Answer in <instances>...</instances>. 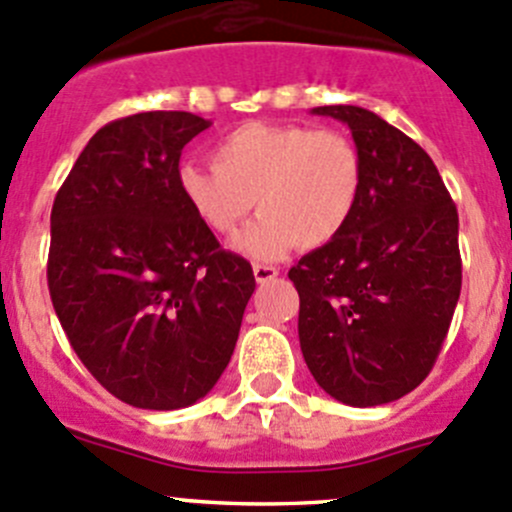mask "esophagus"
<instances>
[{
	"mask_svg": "<svg viewBox=\"0 0 512 512\" xmlns=\"http://www.w3.org/2000/svg\"><path fill=\"white\" fill-rule=\"evenodd\" d=\"M252 272H255V280L260 282V285H265V282L275 280V277L280 275V270H277V267H272V265H255V267H252Z\"/></svg>",
	"mask_w": 512,
	"mask_h": 512,
	"instance_id": "obj_1",
	"label": "esophagus"
}]
</instances>
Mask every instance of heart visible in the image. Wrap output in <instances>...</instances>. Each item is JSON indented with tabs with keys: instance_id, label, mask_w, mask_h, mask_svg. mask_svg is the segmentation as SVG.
Here are the masks:
<instances>
[{
	"instance_id": "heart-1",
	"label": "heart",
	"mask_w": 512,
	"mask_h": 512,
	"mask_svg": "<svg viewBox=\"0 0 512 512\" xmlns=\"http://www.w3.org/2000/svg\"><path fill=\"white\" fill-rule=\"evenodd\" d=\"M213 160L180 165V195L223 240L257 203L262 215L235 245L255 260L334 242L352 223L364 188V160L352 138L297 123H245L215 146Z\"/></svg>"
}]
</instances>
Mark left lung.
Returning a JSON list of instances; mask_svg holds the SVG:
<instances>
[{"label": "left lung", "mask_w": 512, "mask_h": 512, "mask_svg": "<svg viewBox=\"0 0 512 512\" xmlns=\"http://www.w3.org/2000/svg\"><path fill=\"white\" fill-rule=\"evenodd\" d=\"M312 113L347 123L364 188L347 230L289 270L299 347L332 399L391 404L428 376L461 297L456 205L428 153L374 111Z\"/></svg>", "instance_id": "left-lung-1"}]
</instances>
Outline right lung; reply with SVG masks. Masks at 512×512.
I'll return each instance as SVG.
<instances>
[{
    "mask_svg": "<svg viewBox=\"0 0 512 512\" xmlns=\"http://www.w3.org/2000/svg\"><path fill=\"white\" fill-rule=\"evenodd\" d=\"M205 128L185 111L108 123L51 208L56 317L98 384L136 409L203 399L255 292L250 262L220 250L178 190L180 153Z\"/></svg>",
    "mask_w": 512,
    "mask_h": 512,
    "instance_id": "obj_1",
    "label": "right lung"
}]
</instances>
